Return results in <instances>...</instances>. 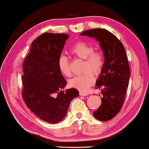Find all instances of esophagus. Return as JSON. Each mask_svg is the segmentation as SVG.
Returning a JSON list of instances; mask_svg holds the SVG:
<instances>
[{
  "instance_id": "1",
  "label": "esophagus",
  "mask_w": 149,
  "mask_h": 149,
  "mask_svg": "<svg viewBox=\"0 0 149 149\" xmlns=\"http://www.w3.org/2000/svg\"><path fill=\"white\" fill-rule=\"evenodd\" d=\"M79 95H82V96H86V95H88V93L84 92V91H80V92H79Z\"/></svg>"
}]
</instances>
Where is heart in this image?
<instances>
[{"mask_svg": "<svg viewBox=\"0 0 149 149\" xmlns=\"http://www.w3.org/2000/svg\"><path fill=\"white\" fill-rule=\"evenodd\" d=\"M70 52L77 58L84 60L83 74L73 77L69 80V85L80 91H87L94 82V76L102 70L104 63V55L100 51L93 50V47L88 42L79 40L70 48ZM58 68L60 72L66 77L71 75L68 58L64 55H60L58 60ZM92 72H91V71Z\"/></svg>", "mask_w": 149, "mask_h": 149, "instance_id": "b5f03b06", "label": "heart"}]
</instances>
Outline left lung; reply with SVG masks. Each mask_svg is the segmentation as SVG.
<instances>
[{
	"instance_id": "1",
	"label": "left lung",
	"mask_w": 149,
	"mask_h": 149,
	"mask_svg": "<svg viewBox=\"0 0 149 149\" xmlns=\"http://www.w3.org/2000/svg\"><path fill=\"white\" fill-rule=\"evenodd\" d=\"M80 35L95 38L103 52L104 63L95 83L103 97L93 115L99 121H109L121 111L129 85L130 70L125 48L117 36L102 28L85 30Z\"/></svg>"
}]
</instances>
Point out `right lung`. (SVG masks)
<instances>
[{
	"mask_svg": "<svg viewBox=\"0 0 149 149\" xmlns=\"http://www.w3.org/2000/svg\"><path fill=\"white\" fill-rule=\"evenodd\" d=\"M68 37L62 33L42 34L32 42L22 64L24 100L34 115L50 123L62 121L70 102L79 94L75 88L62 90L66 81L58 60Z\"/></svg>",
	"mask_w": 149,
	"mask_h": 149,
	"instance_id": "right-lung-1",
	"label": "right lung"
}]
</instances>
